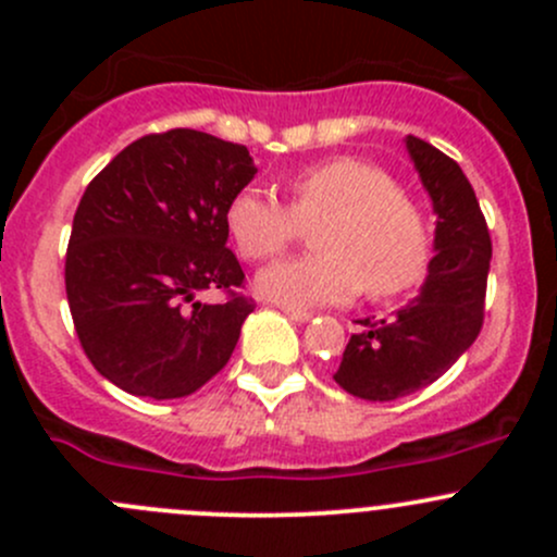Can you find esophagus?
<instances>
[{
	"instance_id": "34e87169",
	"label": "esophagus",
	"mask_w": 557,
	"mask_h": 557,
	"mask_svg": "<svg viewBox=\"0 0 557 557\" xmlns=\"http://www.w3.org/2000/svg\"><path fill=\"white\" fill-rule=\"evenodd\" d=\"M283 312L288 314L290 320H296V323H305V320L312 318L310 310H301V307H283Z\"/></svg>"
}]
</instances>
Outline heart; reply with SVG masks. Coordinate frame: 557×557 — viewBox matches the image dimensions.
<instances>
[{"label": "heart", "instance_id": "heart-1", "mask_svg": "<svg viewBox=\"0 0 557 557\" xmlns=\"http://www.w3.org/2000/svg\"><path fill=\"white\" fill-rule=\"evenodd\" d=\"M226 228L247 261H272L314 228L318 256L274 263L258 274V294L285 307L345 305L418 283L429 261V223L418 201L377 164L334 156L285 183V205L243 188L226 207Z\"/></svg>", "mask_w": 557, "mask_h": 557}]
</instances>
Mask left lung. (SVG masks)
I'll use <instances>...</instances> for the list:
<instances>
[{"label": "left lung", "mask_w": 557, "mask_h": 557, "mask_svg": "<svg viewBox=\"0 0 557 557\" xmlns=\"http://www.w3.org/2000/svg\"><path fill=\"white\" fill-rule=\"evenodd\" d=\"M436 212V256L412 301L363 325L342 352L336 385L363 401H396L436 383L480 336L485 320L491 232L469 177L425 139L407 137Z\"/></svg>", "instance_id": "left-lung-1"}]
</instances>
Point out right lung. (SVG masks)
I'll return each mask as SVG.
<instances>
[{
	"label": "right lung",
	"mask_w": 557,
	"mask_h": 557,
	"mask_svg": "<svg viewBox=\"0 0 557 557\" xmlns=\"http://www.w3.org/2000/svg\"><path fill=\"white\" fill-rule=\"evenodd\" d=\"M256 174L245 145L196 128L145 134L88 183L66 245L64 283L83 352L145 398H183L237 347L256 301L226 247V207ZM221 289L218 306L195 301Z\"/></svg>",
	"instance_id": "obj_1"
}]
</instances>
